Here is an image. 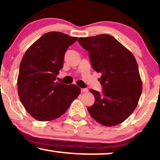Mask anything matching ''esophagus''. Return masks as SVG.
Masks as SVG:
<instances>
[{
	"instance_id": "esophagus-1",
	"label": "esophagus",
	"mask_w": 160,
	"mask_h": 160,
	"mask_svg": "<svg viewBox=\"0 0 160 160\" xmlns=\"http://www.w3.org/2000/svg\"><path fill=\"white\" fill-rule=\"evenodd\" d=\"M88 92V89H86V88H82V89H81V92Z\"/></svg>"
}]
</instances>
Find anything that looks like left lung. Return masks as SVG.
<instances>
[{
  "instance_id": "left-lung-1",
  "label": "left lung",
  "mask_w": 160,
  "mask_h": 160,
  "mask_svg": "<svg viewBox=\"0 0 160 160\" xmlns=\"http://www.w3.org/2000/svg\"><path fill=\"white\" fill-rule=\"evenodd\" d=\"M78 42L89 51L92 68L102 73V94L90 89L95 103L88 108L98 123L113 126L121 123L137 107L142 92L138 66L133 54L113 37L99 34L80 38Z\"/></svg>"
}]
</instances>
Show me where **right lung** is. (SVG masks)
I'll use <instances>...</instances> for the list:
<instances>
[{"label": "right lung", "instance_id": "add662e5", "mask_svg": "<svg viewBox=\"0 0 160 160\" xmlns=\"http://www.w3.org/2000/svg\"><path fill=\"white\" fill-rule=\"evenodd\" d=\"M78 38L58 32L41 36L27 49L19 66L18 94L28 113L38 121H49L65 113L78 97L74 84L56 82L65 53Z\"/></svg>", "mask_w": 160, "mask_h": 160}]
</instances>
